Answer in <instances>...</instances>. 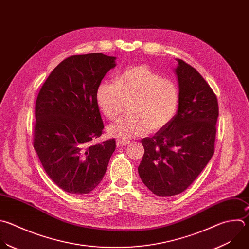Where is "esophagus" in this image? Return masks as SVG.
I'll return each instance as SVG.
<instances>
[{"label": "esophagus", "mask_w": 249, "mask_h": 249, "mask_svg": "<svg viewBox=\"0 0 249 249\" xmlns=\"http://www.w3.org/2000/svg\"><path fill=\"white\" fill-rule=\"evenodd\" d=\"M129 143V141H127V140H122V139H117L116 140V145L118 146V147H120V146H125V145H127Z\"/></svg>", "instance_id": "obj_1"}]
</instances>
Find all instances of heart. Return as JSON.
Returning a JSON list of instances; mask_svg holds the SVG:
<instances>
[{
    "mask_svg": "<svg viewBox=\"0 0 249 249\" xmlns=\"http://www.w3.org/2000/svg\"><path fill=\"white\" fill-rule=\"evenodd\" d=\"M96 101L110 120L117 119L130 102L131 114L108 128L110 136L127 140L166 126L177 112L180 93L173 80L163 78L146 65H138L122 71L114 82H101Z\"/></svg>",
    "mask_w": 249,
    "mask_h": 249,
    "instance_id": "obj_1",
    "label": "heart"
}]
</instances>
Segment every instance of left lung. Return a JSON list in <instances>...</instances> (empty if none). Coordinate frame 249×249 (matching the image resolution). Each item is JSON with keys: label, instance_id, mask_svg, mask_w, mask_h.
Returning <instances> with one entry per match:
<instances>
[{"label": "left lung", "instance_id": "left-lung-1", "mask_svg": "<svg viewBox=\"0 0 249 249\" xmlns=\"http://www.w3.org/2000/svg\"><path fill=\"white\" fill-rule=\"evenodd\" d=\"M177 60L178 111L154 136L141 141L144 153L138 167L139 175L149 191L159 196L185 192L204 169L215 149L217 97L196 68Z\"/></svg>", "mask_w": 249, "mask_h": 249}]
</instances>
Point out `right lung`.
I'll return each mask as SVG.
<instances>
[{
	"mask_svg": "<svg viewBox=\"0 0 249 249\" xmlns=\"http://www.w3.org/2000/svg\"><path fill=\"white\" fill-rule=\"evenodd\" d=\"M114 66L115 57L101 53L71 55L52 71L39 91L33 146L48 176L66 193H91L115 150L114 139L94 142L104 129L97 87Z\"/></svg>",
	"mask_w": 249,
	"mask_h": 249,
	"instance_id": "right-lung-1",
	"label": "right lung"
}]
</instances>
